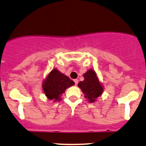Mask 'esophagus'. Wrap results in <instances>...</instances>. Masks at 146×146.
I'll list each match as a JSON object with an SVG mask.
<instances>
[{
  "label": "esophagus",
  "mask_w": 146,
  "mask_h": 146,
  "mask_svg": "<svg viewBox=\"0 0 146 146\" xmlns=\"http://www.w3.org/2000/svg\"><path fill=\"white\" fill-rule=\"evenodd\" d=\"M74 82L75 85H77L78 82H79V81H78V79H74Z\"/></svg>",
  "instance_id": "1"
}]
</instances>
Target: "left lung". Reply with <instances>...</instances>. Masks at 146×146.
<instances>
[{
	"label": "left lung",
	"mask_w": 146,
	"mask_h": 146,
	"mask_svg": "<svg viewBox=\"0 0 146 146\" xmlns=\"http://www.w3.org/2000/svg\"><path fill=\"white\" fill-rule=\"evenodd\" d=\"M84 80L78 84V86L81 88L84 97L89 103L96 101L98 98L102 95L103 92V86L99 81L96 72L90 69L84 74Z\"/></svg>",
	"instance_id": "8db88e82"
}]
</instances>
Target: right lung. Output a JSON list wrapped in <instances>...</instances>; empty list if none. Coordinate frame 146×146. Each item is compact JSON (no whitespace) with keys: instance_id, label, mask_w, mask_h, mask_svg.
I'll list each match as a JSON object with an SVG mask.
<instances>
[{"instance_id":"1","label":"right lung","mask_w":146,"mask_h":146,"mask_svg":"<svg viewBox=\"0 0 146 146\" xmlns=\"http://www.w3.org/2000/svg\"><path fill=\"white\" fill-rule=\"evenodd\" d=\"M73 85L74 82L72 79L55 68L44 79L42 88L48 99L57 102L61 100V96L65 92V90Z\"/></svg>"}]
</instances>
